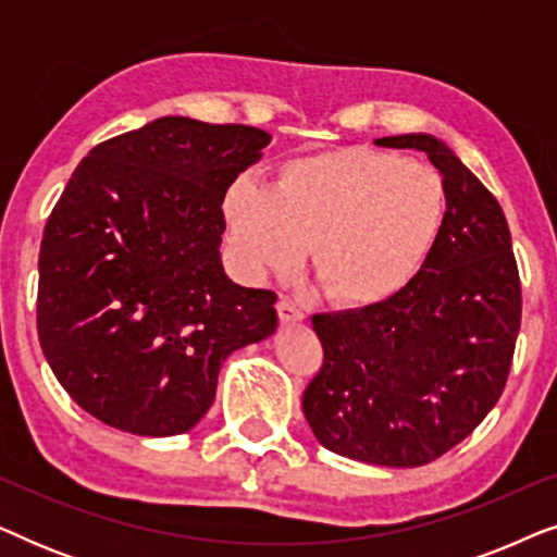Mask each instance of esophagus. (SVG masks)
Masks as SVG:
<instances>
[{
    "mask_svg": "<svg viewBox=\"0 0 557 557\" xmlns=\"http://www.w3.org/2000/svg\"><path fill=\"white\" fill-rule=\"evenodd\" d=\"M276 309H278L281 324H299V322H304V309H301V304L296 301V299L281 296L278 304H276Z\"/></svg>",
    "mask_w": 557,
    "mask_h": 557,
    "instance_id": "esophagus-1",
    "label": "esophagus"
}]
</instances>
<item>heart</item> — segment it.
Listing matches in <instances>:
<instances>
[{"mask_svg":"<svg viewBox=\"0 0 557 557\" xmlns=\"http://www.w3.org/2000/svg\"><path fill=\"white\" fill-rule=\"evenodd\" d=\"M223 210L250 273H292L314 243V276L326 296L368 309L421 271L444 225L446 193L431 166L342 147L292 159L271 187L233 182Z\"/></svg>","mask_w":557,"mask_h":557,"instance_id":"b5f03b06","label":"heart"}]
</instances>
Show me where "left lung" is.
I'll return each mask as SVG.
<instances>
[{
    "mask_svg": "<svg viewBox=\"0 0 557 557\" xmlns=\"http://www.w3.org/2000/svg\"><path fill=\"white\" fill-rule=\"evenodd\" d=\"M375 144L429 157L444 177V225L421 271L393 299L311 317L324 364L301 408L330 451L410 469L444 456L497 406L522 292L505 212L454 149L431 134Z\"/></svg>",
    "mask_w": 557,
    "mask_h": 557,
    "instance_id": "left-lung-1",
    "label": "left lung"
}]
</instances>
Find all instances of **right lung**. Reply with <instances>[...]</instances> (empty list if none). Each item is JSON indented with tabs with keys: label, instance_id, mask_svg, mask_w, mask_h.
<instances>
[{
	"label": "right lung",
	"instance_id": "1",
	"mask_svg": "<svg viewBox=\"0 0 557 557\" xmlns=\"http://www.w3.org/2000/svg\"><path fill=\"white\" fill-rule=\"evenodd\" d=\"M271 134L164 116L88 151L48 218L37 334L83 410L177 436L215 400L227 355L276 332V294L227 278V187Z\"/></svg>",
	"mask_w": 557,
	"mask_h": 557
}]
</instances>
